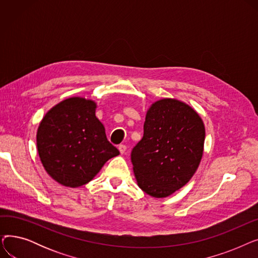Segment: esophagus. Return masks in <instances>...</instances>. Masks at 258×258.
I'll return each mask as SVG.
<instances>
[{
  "label": "esophagus",
  "mask_w": 258,
  "mask_h": 258,
  "mask_svg": "<svg viewBox=\"0 0 258 258\" xmlns=\"http://www.w3.org/2000/svg\"><path fill=\"white\" fill-rule=\"evenodd\" d=\"M118 150H119V152H120V154H125V152H126V146L124 145V144H120L119 146H118Z\"/></svg>",
  "instance_id": "34e87169"
}]
</instances>
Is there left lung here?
Listing matches in <instances>:
<instances>
[{
  "mask_svg": "<svg viewBox=\"0 0 258 258\" xmlns=\"http://www.w3.org/2000/svg\"><path fill=\"white\" fill-rule=\"evenodd\" d=\"M143 128L131 154L135 177L145 194L166 198L197 171L204 148V123L192 107L165 98L152 104Z\"/></svg>",
  "mask_w": 258,
  "mask_h": 258,
  "instance_id": "left-lung-1",
  "label": "left lung"
}]
</instances>
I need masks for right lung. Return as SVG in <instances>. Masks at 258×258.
<instances>
[{"mask_svg": "<svg viewBox=\"0 0 258 258\" xmlns=\"http://www.w3.org/2000/svg\"><path fill=\"white\" fill-rule=\"evenodd\" d=\"M95 108L92 100L68 98L53 106L38 126L40 161L50 177L63 186L87 184L107 160L119 155L106 139Z\"/></svg>", "mask_w": 258, "mask_h": 258, "instance_id": "add662e5", "label": "right lung"}]
</instances>
